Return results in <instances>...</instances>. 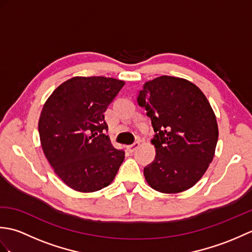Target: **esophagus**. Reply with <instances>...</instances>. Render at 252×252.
<instances>
[{"label": "esophagus", "mask_w": 252, "mask_h": 252, "mask_svg": "<svg viewBox=\"0 0 252 252\" xmlns=\"http://www.w3.org/2000/svg\"><path fill=\"white\" fill-rule=\"evenodd\" d=\"M138 146H140V142H135L134 144H132V145H130V146H127V151H129L130 153H133V152H135L136 149L138 148Z\"/></svg>", "instance_id": "34e87169"}]
</instances>
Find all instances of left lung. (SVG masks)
<instances>
[{
    "instance_id": "1",
    "label": "left lung",
    "mask_w": 252,
    "mask_h": 252,
    "mask_svg": "<svg viewBox=\"0 0 252 252\" xmlns=\"http://www.w3.org/2000/svg\"><path fill=\"white\" fill-rule=\"evenodd\" d=\"M137 101L156 132V157L144 168L148 185L163 194L189 189L215 157L219 129L210 103L197 85L171 76L144 83Z\"/></svg>"
}]
</instances>
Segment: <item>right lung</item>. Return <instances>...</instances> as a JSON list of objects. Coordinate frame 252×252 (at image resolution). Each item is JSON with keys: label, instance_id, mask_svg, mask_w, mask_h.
Returning a JSON list of instances; mask_svg holds the SVG:
<instances>
[{"label": "right lung", "instance_id": "add662e5", "mask_svg": "<svg viewBox=\"0 0 252 252\" xmlns=\"http://www.w3.org/2000/svg\"><path fill=\"white\" fill-rule=\"evenodd\" d=\"M125 81L73 77L57 87L42 108L39 134L47 161L63 183L80 192L111 184L125 160L104 130V112Z\"/></svg>", "mask_w": 252, "mask_h": 252}]
</instances>
